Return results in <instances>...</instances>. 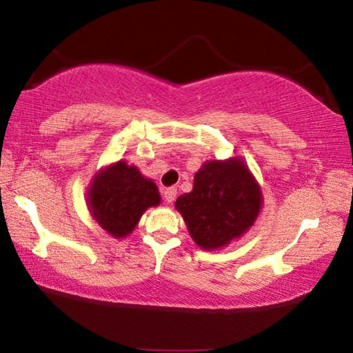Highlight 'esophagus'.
Listing matches in <instances>:
<instances>
[{
	"instance_id": "esophagus-1",
	"label": "esophagus",
	"mask_w": 353,
	"mask_h": 353,
	"mask_svg": "<svg viewBox=\"0 0 353 353\" xmlns=\"http://www.w3.org/2000/svg\"><path fill=\"white\" fill-rule=\"evenodd\" d=\"M176 194H177V190L174 187H170V188H165L163 190V199L166 202H172L176 199Z\"/></svg>"
}]
</instances>
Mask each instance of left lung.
<instances>
[{"mask_svg": "<svg viewBox=\"0 0 353 353\" xmlns=\"http://www.w3.org/2000/svg\"><path fill=\"white\" fill-rule=\"evenodd\" d=\"M261 193L243 160H213L194 176L193 191L179 196L193 240L202 249H218L241 236L260 212Z\"/></svg>", "mask_w": 353, "mask_h": 353, "instance_id": "left-lung-1", "label": "left lung"}]
</instances>
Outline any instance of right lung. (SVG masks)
<instances>
[{
	"label": "right lung",
	"mask_w": 353,
	"mask_h": 353,
	"mask_svg": "<svg viewBox=\"0 0 353 353\" xmlns=\"http://www.w3.org/2000/svg\"><path fill=\"white\" fill-rule=\"evenodd\" d=\"M88 194L93 216L115 238L130 234L146 208L160 204L155 183L126 162L112 165L94 177Z\"/></svg>",
	"instance_id": "obj_1"
}]
</instances>
